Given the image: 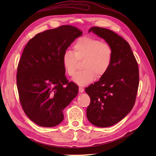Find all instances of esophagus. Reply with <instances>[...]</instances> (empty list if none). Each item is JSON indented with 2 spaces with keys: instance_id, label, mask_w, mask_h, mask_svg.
<instances>
[{
  "instance_id": "1",
  "label": "esophagus",
  "mask_w": 156,
  "mask_h": 156,
  "mask_svg": "<svg viewBox=\"0 0 156 156\" xmlns=\"http://www.w3.org/2000/svg\"><path fill=\"white\" fill-rule=\"evenodd\" d=\"M84 91V88L83 87H79V92L80 93H83Z\"/></svg>"
}]
</instances>
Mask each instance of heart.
Masks as SVG:
<instances>
[{
  "label": "heart",
  "mask_w": 156,
  "mask_h": 156,
  "mask_svg": "<svg viewBox=\"0 0 156 156\" xmlns=\"http://www.w3.org/2000/svg\"><path fill=\"white\" fill-rule=\"evenodd\" d=\"M73 53L66 51L62 57L63 66L70 76L75 75L77 61L84 59L83 71L79 72L73 81L79 86H85L95 79L103 77L112 63L113 51L111 46L99 39L83 37L78 39L73 47Z\"/></svg>",
  "instance_id": "heart-1"
}]
</instances>
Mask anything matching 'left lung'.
<instances>
[{
  "label": "left lung",
  "instance_id": "1",
  "mask_svg": "<svg viewBox=\"0 0 156 156\" xmlns=\"http://www.w3.org/2000/svg\"><path fill=\"white\" fill-rule=\"evenodd\" d=\"M105 40L112 47L110 68L100 80L85 88L90 98L87 117L98 127H109L123 119L132 109L139 85L138 64L126 41L114 31L92 27L88 33Z\"/></svg>",
  "mask_w": 156,
  "mask_h": 156
}]
</instances>
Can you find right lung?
Returning a JSON list of instances; mask_svg holds the SVG:
<instances>
[{"mask_svg":"<svg viewBox=\"0 0 156 156\" xmlns=\"http://www.w3.org/2000/svg\"><path fill=\"white\" fill-rule=\"evenodd\" d=\"M81 35L77 28L63 25L37 34L24 48L16 76L20 100L27 116L40 126L60 124L63 110L78 95L76 84L66 78L62 57Z\"/></svg>","mask_w":156,"mask_h":156,"instance_id":"obj_1","label":"right lung"}]
</instances>
